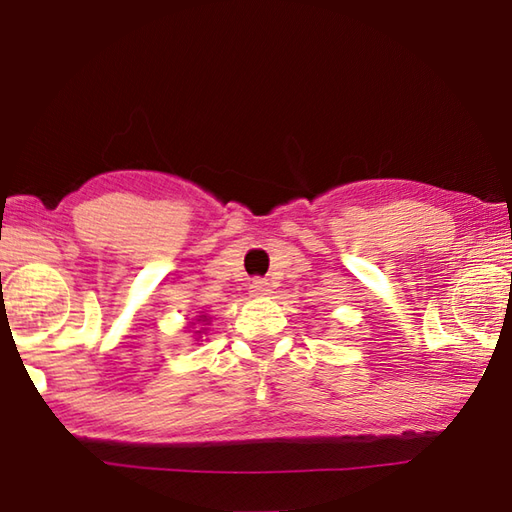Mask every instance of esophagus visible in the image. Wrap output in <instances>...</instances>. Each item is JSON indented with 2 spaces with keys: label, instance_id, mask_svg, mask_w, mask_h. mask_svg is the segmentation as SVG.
<instances>
[{
  "label": "esophagus",
  "instance_id": "34e87169",
  "mask_svg": "<svg viewBox=\"0 0 512 512\" xmlns=\"http://www.w3.org/2000/svg\"><path fill=\"white\" fill-rule=\"evenodd\" d=\"M250 293H253V296H268V293H271V284H268L264 277H255V280L250 282Z\"/></svg>",
  "mask_w": 512,
  "mask_h": 512
}]
</instances>
